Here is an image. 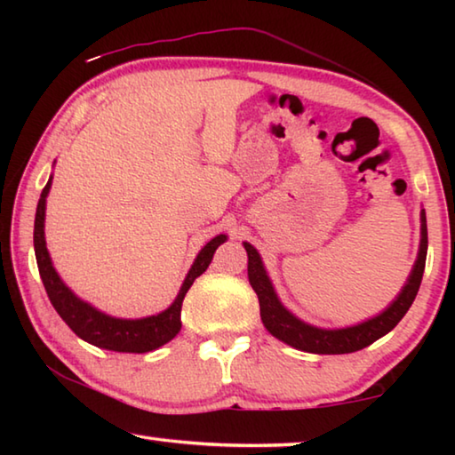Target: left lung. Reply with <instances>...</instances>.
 Wrapping results in <instances>:
<instances>
[{
    "mask_svg": "<svg viewBox=\"0 0 455 455\" xmlns=\"http://www.w3.org/2000/svg\"><path fill=\"white\" fill-rule=\"evenodd\" d=\"M246 255H249V283L255 289L259 297L260 307V319H263L267 331L276 339H281L291 347L301 349L307 353H317V355H341V353H353L367 347L377 339L389 333L403 315L410 311L415 295H418L423 268H426V255H427V225H426V212H421V244L419 255L415 260L413 271L407 279L405 287L399 292V297L391 303L381 315L369 319L361 325L347 327V329H317L307 325V323L299 321L295 315H291L276 299V292L273 289L271 281L265 273V267L260 263V257L255 246L244 243Z\"/></svg>",
    "mask_w": 455,
    "mask_h": 455,
    "instance_id": "obj_1",
    "label": "left lung"
}]
</instances>
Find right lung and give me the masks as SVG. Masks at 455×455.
Returning a JSON list of instances; mask_svg holds the SVG:
<instances>
[{
    "label": "right lung",
    "instance_id": "add662e5",
    "mask_svg": "<svg viewBox=\"0 0 455 455\" xmlns=\"http://www.w3.org/2000/svg\"><path fill=\"white\" fill-rule=\"evenodd\" d=\"M52 188V176L48 184L42 190V196L37 200L36 211V222H34V249H36V260L37 268H40L42 283L48 292L53 309L58 311L66 325L70 327L76 335L84 341H88L96 347H102L108 351H120V353H146L152 349L163 347L164 343L176 337L182 321H180V309L184 295L192 287L200 275L209 268L214 251L219 244L227 241L225 235L214 236L211 243H206L203 251L198 252L195 265L184 279L179 297L174 303L168 307L166 311L152 315L146 319H114L110 315L100 313L94 307L80 301L74 292L66 287L64 281L60 279L56 268L52 267V259L45 249V236H44V219H45V196Z\"/></svg>",
    "mask_w": 455,
    "mask_h": 455
}]
</instances>
